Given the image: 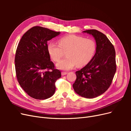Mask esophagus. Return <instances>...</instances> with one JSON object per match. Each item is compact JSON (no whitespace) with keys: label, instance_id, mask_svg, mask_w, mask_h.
Returning <instances> with one entry per match:
<instances>
[{"label":"esophagus","instance_id":"obj_1","mask_svg":"<svg viewBox=\"0 0 131 131\" xmlns=\"http://www.w3.org/2000/svg\"><path fill=\"white\" fill-rule=\"evenodd\" d=\"M61 74H62V76H63V75H65L67 74V72H62L61 73Z\"/></svg>","mask_w":131,"mask_h":131}]
</instances>
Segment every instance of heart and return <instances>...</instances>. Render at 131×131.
<instances>
[{
  "label": "heart",
  "instance_id": "heart-1",
  "mask_svg": "<svg viewBox=\"0 0 131 131\" xmlns=\"http://www.w3.org/2000/svg\"><path fill=\"white\" fill-rule=\"evenodd\" d=\"M97 49L96 43L92 39L75 35H68L58 40V45L51 42L47 50L51 58L58 61L66 54L67 57L56 63L57 68L68 70L77 66L82 67L88 64L93 58Z\"/></svg>",
  "mask_w": 131,
  "mask_h": 131
}]
</instances>
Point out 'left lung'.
<instances>
[{
    "label": "left lung",
    "mask_w": 131,
    "mask_h": 131,
    "mask_svg": "<svg viewBox=\"0 0 131 131\" xmlns=\"http://www.w3.org/2000/svg\"><path fill=\"white\" fill-rule=\"evenodd\" d=\"M92 35L97 49L91 61L76 72L73 89L79 96L93 98L104 93L112 84L116 70L115 51L106 35L95 29L83 31Z\"/></svg>",
    "instance_id": "left-lung-1"
}]
</instances>
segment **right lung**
Returning a JSON list of instances; mask_svg holds the SVG:
<instances>
[{
	"label": "right lung",
	"mask_w": 131,
	"mask_h": 131,
	"mask_svg": "<svg viewBox=\"0 0 131 131\" xmlns=\"http://www.w3.org/2000/svg\"><path fill=\"white\" fill-rule=\"evenodd\" d=\"M46 28L35 26L26 32L19 42L15 63L17 80L31 97L46 100L56 90L55 82L61 73L54 69L47 42L60 34Z\"/></svg>",
	"instance_id": "add662e5"
}]
</instances>
